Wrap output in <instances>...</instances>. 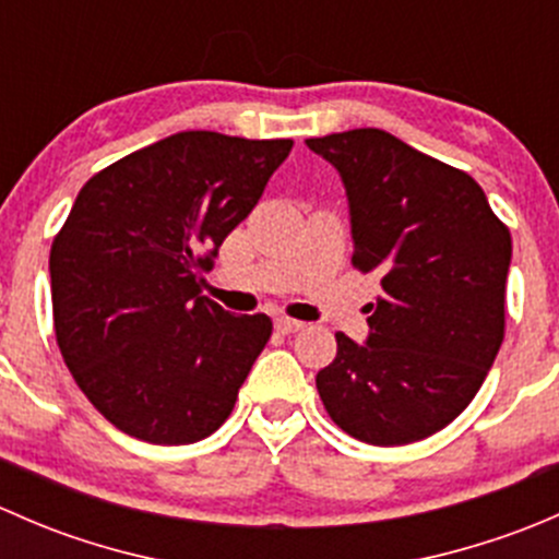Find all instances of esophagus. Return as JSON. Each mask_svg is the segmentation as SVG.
I'll use <instances>...</instances> for the list:
<instances>
[{
  "label": "esophagus",
  "mask_w": 559,
  "mask_h": 559,
  "mask_svg": "<svg viewBox=\"0 0 559 559\" xmlns=\"http://www.w3.org/2000/svg\"><path fill=\"white\" fill-rule=\"evenodd\" d=\"M275 330H278L281 335H292V332L302 330V321L289 319V316H278V319H275Z\"/></svg>",
  "instance_id": "34e87169"
}]
</instances>
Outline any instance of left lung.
Listing matches in <instances>:
<instances>
[{"label":"left lung","mask_w":559,"mask_h":559,"mask_svg":"<svg viewBox=\"0 0 559 559\" xmlns=\"http://www.w3.org/2000/svg\"><path fill=\"white\" fill-rule=\"evenodd\" d=\"M337 167L359 273H376L365 346L335 332L316 376L330 419L373 447L436 436L471 405L506 335L511 233L467 173L384 129L306 140Z\"/></svg>","instance_id":"obj_1"}]
</instances>
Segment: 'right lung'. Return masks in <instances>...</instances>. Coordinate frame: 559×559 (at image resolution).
<instances>
[{
	"label": "right lung",
	"mask_w": 559,
	"mask_h": 559,
	"mask_svg": "<svg viewBox=\"0 0 559 559\" xmlns=\"http://www.w3.org/2000/svg\"><path fill=\"white\" fill-rule=\"evenodd\" d=\"M292 140L178 132L99 170L50 246L59 352L127 436L197 443L233 414L273 335L202 297V273L253 211Z\"/></svg>",
	"instance_id": "right-lung-1"
}]
</instances>
